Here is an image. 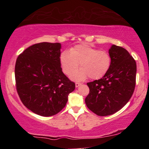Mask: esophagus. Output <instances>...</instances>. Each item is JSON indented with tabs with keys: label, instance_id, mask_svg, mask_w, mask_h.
Segmentation results:
<instances>
[{
	"label": "esophagus",
	"instance_id": "obj_1",
	"mask_svg": "<svg viewBox=\"0 0 149 149\" xmlns=\"http://www.w3.org/2000/svg\"><path fill=\"white\" fill-rule=\"evenodd\" d=\"M82 83H78V82H76V88H78V87H79L80 85H81Z\"/></svg>",
	"mask_w": 149,
	"mask_h": 149
}]
</instances>
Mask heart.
<instances>
[{
  "mask_svg": "<svg viewBox=\"0 0 149 149\" xmlns=\"http://www.w3.org/2000/svg\"><path fill=\"white\" fill-rule=\"evenodd\" d=\"M111 57L105 50L83 43L75 45L69 52L64 50L59 57L61 69L66 75L71 74L77 68L80 64V70L73 72L71 78L80 81L89 76L93 80L102 78L107 74L111 65Z\"/></svg>",
  "mask_w": 149,
  "mask_h": 149,
  "instance_id": "b5f03b06",
  "label": "heart"
}]
</instances>
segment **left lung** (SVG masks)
<instances>
[{"mask_svg": "<svg viewBox=\"0 0 149 149\" xmlns=\"http://www.w3.org/2000/svg\"><path fill=\"white\" fill-rule=\"evenodd\" d=\"M109 53L111 65L101 79L87 83L90 92L85 104L97 116L115 113L130 100L136 84V61L125 49L113 45Z\"/></svg>", "mask_w": 149, "mask_h": 149, "instance_id": "1", "label": "left lung"}]
</instances>
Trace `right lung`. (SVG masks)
<instances>
[{
  "mask_svg": "<svg viewBox=\"0 0 149 149\" xmlns=\"http://www.w3.org/2000/svg\"><path fill=\"white\" fill-rule=\"evenodd\" d=\"M59 42H40L26 48L15 64L18 95L32 112L45 117L55 115L66 106L76 85L62 72Z\"/></svg>",
  "mask_w": 149,
  "mask_h": 149,
  "instance_id": "add662e5",
  "label": "right lung"
}]
</instances>
